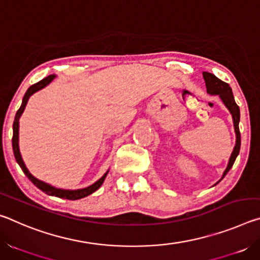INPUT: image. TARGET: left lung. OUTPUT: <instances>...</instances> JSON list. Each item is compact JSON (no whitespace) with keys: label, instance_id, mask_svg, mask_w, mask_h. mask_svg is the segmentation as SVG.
<instances>
[{"label":"left lung","instance_id":"left-lung-1","mask_svg":"<svg viewBox=\"0 0 260 260\" xmlns=\"http://www.w3.org/2000/svg\"><path fill=\"white\" fill-rule=\"evenodd\" d=\"M203 78L205 80L206 91H208V94L211 96H218V98L222 101V103L225 104V107L228 109V111L231 112L232 118H233V124H234L235 135H236L235 147H234V149H233V152L230 157V160H228L226 170L223 171L221 179H220L217 182V183H219L223 178H225V175L230 172V170L232 169V166H233V164H234L236 157L239 156V152H240V148H241V133H240V128H239L240 108L235 102L232 88L230 87L228 83L221 81L220 79L215 77L214 74L209 73V72H203Z\"/></svg>","mask_w":260,"mask_h":260}]
</instances>
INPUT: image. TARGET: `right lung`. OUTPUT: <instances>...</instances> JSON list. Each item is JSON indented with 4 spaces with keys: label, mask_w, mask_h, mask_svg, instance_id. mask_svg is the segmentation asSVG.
I'll return each instance as SVG.
<instances>
[{
    "label": "right lung",
    "mask_w": 260,
    "mask_h": 260,
    "mask_svg": "<svg viewBox=\"0 0 260 260\" xmlns=\"http://www.w3.org/2000/svg\"><path fill=\"white\" fill-rule=\"evenodd\" d=\"M56 78L55 74H50V76H48L47 78L42 79L41 81H39L37 83H34V85L30 86L27 91H26L24 98H23V102H21V105L18 111L16 113V117H15V121H14V135H12V149H14V155L16 158V161L18 162V165L20 166V169L23 170V172L25 173L26 177H27L30 181L34 183V186H37L39 189H41L43 192L48 193V195L50 196H56V197H59V199H65V200H71V201H76V200H80L83 199V197H86L88 195H90V193H93L94 191L98 190V189L102 186V183L104 182L105 178H107L109 170L105 172V174L103 175L102 178L99 179L98 181L95 183L90 184L89 187H86V188H82V189H76V190H71V189H61V188H56L54 186H51V184L47 183L45 181H41V180H39L29 173V171L27 170V167H26L25 162L23 160V158H21L20 155V151H19V118L21 114H23L24 110L26 104L28 102V99L32 96L34 93H37V91L41 90L42 88H45L46 86L49 85V83L54 80Z\"/></svg>",
    "instance_id": "obj_1"
}]
</instances>
